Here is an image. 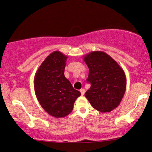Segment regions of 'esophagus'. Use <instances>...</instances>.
<instances>
[{"label":"esophagus","mask_w":152,"mask_h":152,"mask_svg":"<svg viewBox=\"0 0 152 152\" xmlns=\"http://www.w3.org/2000/svg\"><path fill=\"white\" fill-rule=\"evenodd\" d=\"M80 91L81 94L84 95V94H85V90L84 89H80Z\"/></svg>","instance_id":"obj_1"}]
</instances>
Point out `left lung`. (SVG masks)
Segmentation results:
<instances>
[{"label":"left lung","instance_id":"8db88e82","mask_svg":"<svg viewBox=\"0 0 152 152\" xmlns=\"http://www.w3.org/2000/svg\"><path fill=\"white\" fill-rule=\"evenodd\" d=\"M89 68L87 82L91 87L85 97L100 112H110L121 103L125 93L127 80L123 69L110 55L94 51L83 57Z\"/></svg>","mask_w":152,"mask_h":152}]
</instances>
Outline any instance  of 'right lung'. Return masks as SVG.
<instances>
[{"mask_svg": "<svg viewBox=\"0 0 152 152\" xmlns=\"http://www.w3.org/2000/svg\"><path fill=\"white\" fill-rule=\"evenodd\" d=\"M67 56L58 51L45 59L34 76L36 98L44 110L55 118L69 114L80 92L64 75Z\"/></svg>", "mask_w": 152, "mask_h": 152, "instance_id": "right-lung-1", "label": "right lung"}]
</instances>
